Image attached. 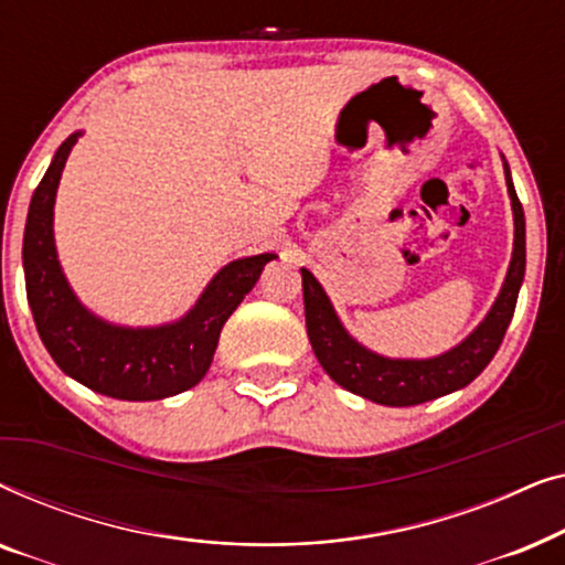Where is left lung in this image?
<instances>
[{"instance_id": "1", "label": "left lung", "mask_w": 565, "mask_h": 565, "mask_svg": "<svg viewBox=\"0 0 565 565\" xmlns=\"http://www.w3.org/2000/svg\"><path fill=\"white\" fill-rule=\"evenodd\" d=\"M507 188L514 211V254L504 288H501L497 303H493L481 327L466 342L435 360H388L360 347L342 329L319 280L308 269H300L303 273L308 339H311L321 367L342 388L375 401V404L416 406L458 391L481 375V370L493 360V354L501 347V339L507 334L524 277V211L514 192V184L509 180V169Z\"/></svg>"}]
</instances>
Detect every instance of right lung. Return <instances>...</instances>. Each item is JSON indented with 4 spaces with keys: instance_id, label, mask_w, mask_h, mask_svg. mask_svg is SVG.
Returning a JSON list of instances; mask_svg holds the SVG:
<instances>
[{
    "instance_id": "right-lung-1",
    "label": "right lung",
    "mask_w": 565,
    "mask_h": 565,
    "mask_svg": "<svg viewBox=\"0 0 565 565\" xmlns=\"http://www.w3.org/2000/svg\"><path fill=\"white\" fill-rule=\"evenodd\" d=\"M79 134L58 146L33 192L22 238L28 303L45 350L56 365L87 388L122 401H153L203 381L223 323L259 280L275 254L236 259L207 285L195 308L172 327L120 329L99 321L74 298L53 246V200Z\"/></svg>"
}]
</instances>
